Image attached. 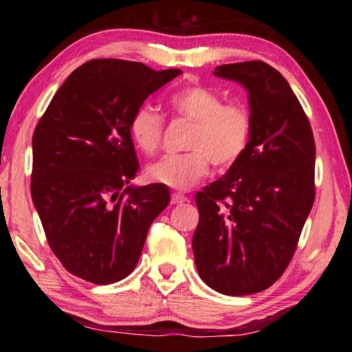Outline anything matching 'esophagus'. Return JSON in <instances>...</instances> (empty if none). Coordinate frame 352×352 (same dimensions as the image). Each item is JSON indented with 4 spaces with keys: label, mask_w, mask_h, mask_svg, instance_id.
<instances>
[{
    "label": "esophagus",
    "mask_w": 352,
    "mask_h": 352,
    "mask_svg": "<svg viewBox=\"0 0 352 352\" xmlns=\"http://www.w3.org/2000/svg\"><path fill=\"white\" fill-rule=\"evenodd\" d=\"M188 199L184 197L183 194H180V192H174L170 195V204L172 205H182V204H184V201H186Z\"/></svg>",
    "instance_id": "obj_1"
}]
</instances>
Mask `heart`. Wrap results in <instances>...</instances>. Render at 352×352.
Instances as JSON below:
<instances>
[{
  "label": "heart",
  "instance_id": "heart-1",
  "mask_svg": "<svg viewBox=\"0 0 352 352\" xmlns=\"http://www.w3.org/2000/svg\"><path fill=\"white\" fill-rule=\"evenodd\" d=\"M169 109L174 116L192 124L186 140V153L166 155L146 170L148 180L166 188H192L210 170L234 166L245 153L252 138V115L245 105L223 102L216 91L189 85L172 94ZM129 133L141 153L153 155L162 146L163 118L152 107L142 105L130 118Z\"/></svg>",
  "mask_w": 352,
  "mask_h": 352
}]
</instances>
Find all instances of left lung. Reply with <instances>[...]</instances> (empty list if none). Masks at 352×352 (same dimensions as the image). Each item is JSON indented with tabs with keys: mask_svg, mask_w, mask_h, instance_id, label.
Listing matches in <instances>:
<instances>
[{
	"mask_svg": "<svg viewBox=\"0 0 352 352\" xmlns=\"http://www.w3.org/2000/svg\"><path fill=\"white\" fill-rule=\"evenodd\" d=\"M214 74L245 87L252 138L239 162L195 194V267L219 294H258L287 269L312 210L314 133L287 80L269 63L220 65Z\"/></svg>",
	"mask_w": 352,
	"mask_h": 352,
	"instance_id": "obj_1",
	"label": "left lung"
}]
</instances>
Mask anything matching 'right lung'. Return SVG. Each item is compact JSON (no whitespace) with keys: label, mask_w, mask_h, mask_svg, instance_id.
Wrapping results in <instances>:
<instances>
[{"label":"right lung","mask_w":352,"mask_h":352,"mask_svg":"<svg viewBox=\"0 0 352 352\" xmlns=\"http://www.w3.org/2000/svg\"><path fill=\"white\" fill-rule=\"evenodd\" d=\"M180 69L93 58L58 88L32 136L31 194L62 265L113 284L138 264L147 231L169 205L163 184L132 186L140 169L129 124Z\"/></svg>","instance_id":"add662e5"}]
</instances>
